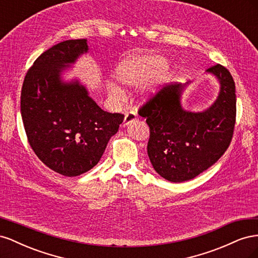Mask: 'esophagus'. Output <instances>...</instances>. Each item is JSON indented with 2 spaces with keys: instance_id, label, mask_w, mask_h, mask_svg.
<instances>
[{
  "instance_id": "1",
  "label": "esophagus",
  "mask_w": 258,
  "mask_h": 258,
  "mask_svg": "<svg viewBox=\"0 0 258 258\" xmlns=\"http://www.w3.org/2000/svg\"><path fill=\"white\" fill-rule=\"evenodd\" d=\"M138 119V115L136 112L131 111V112H128L126 113V115H124V119H123V124H129L131 122H134L135 120Z\"/></svg>"
}]
</instances>
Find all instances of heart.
I'll list each match as a JSON object with an SVG mask.
<instances>
[{"instance_id": "obj_1", "label": "heart", "mask_w": 258, "mask_h": 258, "mask_svg": "<svg viewBox=\"0 0 258 258\" xmlns=\"http://www.w3.org/2000/svg\"><path fill=\"white\" fill-rule=\"evenodd\" d=\"M166 62L158 56L134 57L123 60L116 70V77L126 86H137L150 79L159 70L165 68ZM108 91L113 97H120L121 89L115 84H108Z\"/></svg>"}]
</instances>
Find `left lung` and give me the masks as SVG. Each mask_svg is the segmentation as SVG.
<instances>
[{
	"instance_id": "8db88e82",
	"label": "left lung",
	"mask_w": 258,
	"mask_h": 258,
	"mask_svg": "<svg viewBox=\"0 0 258 258\" xmlns=\"http://www.w3.org/2000/svg\"><path fill=\"white\" fill-rule=\"evenodd\" d=\"M207 72L221 83L220 95L208 110L184 111L179 98L186 84H171L162 86L138 111L150 127L148 157L156 172L170 182L196 177L230 145L237 113L235 82L221 64L210 67Z\"/></svg>"
}]
</instances>
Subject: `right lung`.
<instances>
[{
    "instance_id": "add662e5",
    "label": "right lung",
    "mask_w": 258,
    "mask_h": 258,
    "mask_svg": "<svg viewBox=\"0 0 258 258\" xmlns=\"http://www.w3.org/2000/svg\"><path fill=\"white\" fill-rule=\"evenodd\" d=\"M87 50L86 38L53 45L28 70L21 89L28 142L44 165L64 176L95 167L124 118L99 107L79 82H61L62 68Z\"/></svg>"
}]
</instances>
